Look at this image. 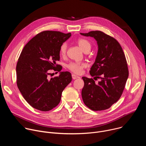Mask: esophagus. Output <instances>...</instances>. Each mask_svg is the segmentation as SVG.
Masks as SVG:
<instances>
[{
    "mask_svg": "<svg viewBox=\"0 0 146 146\" xmlns=\"http://www.w3.org/2000/svg\"><path fill=\"white\" fill-rule=\"evenodd\" d=\"M72 78L74 79V80L77 79V78H80L79 76H77V75H76V74H72Z\"/></svg>",
    "mask_w": 146,
    "mask_h": 146,
    "instance_id": "34e87169",
    "label": "esophagus"
}]
</instances>
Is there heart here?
Here are the masks:
<instances>
[{"mask_svg": "<svg viewBox=\"0 0 146 146\" xmlns=\"http://www.w3.org/2000/svg\"><path fill=\"white\" fill-rule=\"evenodd\" d=\"M77 43L80 47L85 52H89L91 49V44L90 41L84 38H79L77 40ZM68 45L66 43H62L59 48V54L61 56H65L66 54ZM86 66L84 63L72 62L67 65V68L76 74H80L82 69Z\"/></svg>", "mask_w": 146, "mask_h": 146, "instance_id": "b5f03b06", "label": "heart"}]
</instances>
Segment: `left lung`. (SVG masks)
Wrapping results in <instances>:
<instances>
[{"instance_id":"obj_1","label":"left lung","mask_w":146,"mask_h":146,"mask_svg":"<svg viewBox=\"0 0 146 146\" xmlns=\"http://www.w3.org/2000/svg\"><path fill=\"white\" fill-rule=\"evenodd\" d=\"M80 34L97 41L98 54L90 73L95 80L101 79L95 84L92 78L82 77L83 102L92 110H106L119 100L125 86L129 76L125 55L117 40L102 31Z\"/></svg>"}]
</instances>
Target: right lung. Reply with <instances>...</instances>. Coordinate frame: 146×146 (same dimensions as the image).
<instances>
[{
	"label": "right lung",
	"mask_w": 146,
	"mask_h": 146,
	"mask_svg": "<svg viewBox=\"0 0 146 146\" xmlns=\"http://www.w3.org/2000/svg\"><path fill=\"white\" fill-rule=\"evenodd\" d=\"M71 36L59 31H44L36 35L24 46L17 66V87L33 108L48 111L59 103L62 91L72 81L69 72L48 78L51 70L60 72L59 48ZM58 73V72H57Z\"/></svg>",
	"instance_id": "right-lung-1"
}]
</instances>
